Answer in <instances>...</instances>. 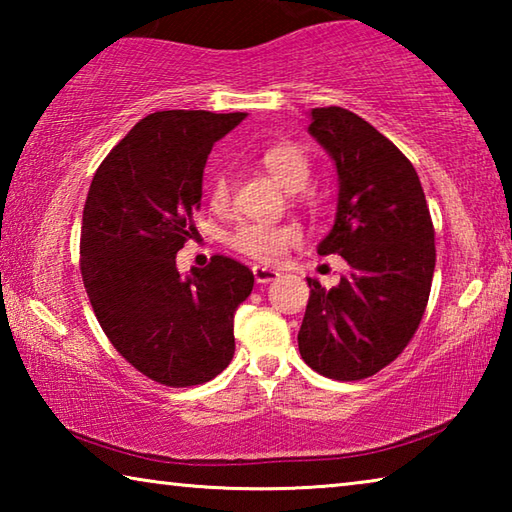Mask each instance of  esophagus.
I'll return each mask as SVG.
<instances>
[{"label":"esophagus","mask_w":512,"mask_h":512,"mask_svg":"<svg viewBox=\"0 0 512 512\" xmlns=\"http://www.w3.org/2000/svg\"><path fill=\"white\" fill-rule=\"evenodd\" d=\"M253 275H255L257 284H268L280 277V273L273 271V268H266V266H253Z\"/></svg>","instance_id":"obj_1"}]
</instances>
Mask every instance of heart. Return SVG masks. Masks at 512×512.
Wrapping results in <instances>:
<instances>
[{
    "label": "heart",
    "instance_id": "obj_1",
    "mask_svg": "<svg viewBox=\"0 0 512 512\" xmlns=\"http://www.w3.org/2000/svg\"><path fill=\"white\" fill-rule=\"evenodd\" d=\"M264 169L287 192H300L311 176L309 155L293 142H280L268 146L262 153ZM210 203L214 210H228L232 203V180L228 173H219L210 185ZM300 232L293 225H268V223H241L230 232L228 244L237 253L257 262H275L289 246L298 244Z\"/></svg>",
    "mask_w": 512,
    "mask_h": 512
}]
</instances>
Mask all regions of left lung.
I'll use <instances>...</instances> for the list:
<instances>
[{"instance_id": "left-lung-1", "label": "left lung", "mask_w": 512, "mask_h": 512, "mask_svg": "<svg viewBox=\"0 0 512 512\" xmlns=\"http://www.w3.org/2000/svg\"><path fill=\"white\" fill-rule=\"evenodd\" d=\"M309 119L339 176L318 255H341L350 271L329 291L307 277L298 348L320 375L357 381L400 357L420 325L436 268L433 223L413 164L375 126L339 106Z\"/></svg>"}]
</instances>
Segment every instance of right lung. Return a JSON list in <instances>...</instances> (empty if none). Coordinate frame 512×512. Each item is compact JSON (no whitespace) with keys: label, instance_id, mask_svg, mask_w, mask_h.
<instances>
[{"label":"right lung","instance_id":"1","mask_svg":"<svg viewBox=\"0 0 512 512\" xmlns=\"http://www.w3.org/2000/svg\"><path fill=\"white\" fill-rule=\"evenodd\" d=\"M246 112L162 110L137 121L92 178L83 207L81 275L115 350L158 384L214 379L235 354V311L255 277L214 255L180 275L176 253L194 237L203 169L214 142Z\"/></svg>","mask_w":512,"mask_h":512}]
</instances>
